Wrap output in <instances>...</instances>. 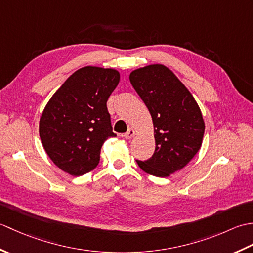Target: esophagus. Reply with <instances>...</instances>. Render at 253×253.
Segmentation results:
<instances>
[{"mask_svg":"<svg viewBox=\"0 0 253 253\" xmlns=\"http://www.w3.org/2000/svg\"><path fill=\"white\" fill-rule=\"evenodd\" d=\"M133 136H135V130L132 129V128H128V130L124 133V137H125L126 139H131Z\"/></svg>","mask_w":253,"mask_h":253,"instance_id":"obj_1","label":"esophagus"}]
</instances>
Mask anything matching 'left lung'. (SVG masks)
Masks as SVG:
<instances>
[{
    "label": "left lung",
    "instance_id": "1",
    "mask_svg": "<svg viewBox=\"0 0 253 253\" xmlns=\"http://www.w3.org/2000/svg\"><path fill=\"white\" fill-rule=\"evenodd\" d=\"M129 79L152 116L155 138L152 157L136 161L146 173L168 177L189 163L200 149L204 135L201 111L188 89L164 65L136 69Z\"/></svg>",
    "mask_w": 253,
    "mask_h": 253
}]
</instances>
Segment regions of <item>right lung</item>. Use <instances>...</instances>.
I'll list each match as a JSON object with an SVG mask.
<instances>
[{
  "label": "right lung",
  "mask_w": 253,
  "mask_h": 253,
  "mask_svg": "<svg viewBox=\"0 0 253 253\" xmlns=\"http://www.w3.org/2000/svg\"><path fill=\"white\" fill-rule=\"evenodd\" d=\"M120 83L112 68L87 66L68 77L42 113L39 133L57 168L82 176L96 168L101 148L113 132L106 102Z\"/></svg>",
  "instance_id": "add662e5"
}]
</instances>
